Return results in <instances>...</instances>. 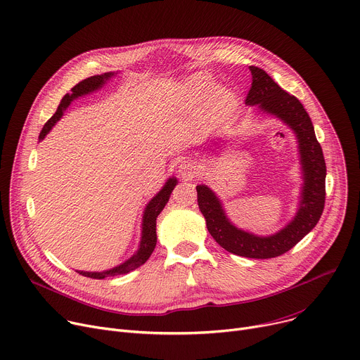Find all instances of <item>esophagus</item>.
Here are the masks:
<instances>
[{
  "instance_id": "obj_1",
  "label": "esophagus",
  "mask_w": 360,
  "mask_h": 360,
  "mask_svg": "<svg viewBox=\"0 0 360 360\" xmlns=\"http://www.w3.org/2000/svg\"><path fill=\"white\" fill-rule=\"evenodd\" d=\"M198 174V167L193 160H184L178 166V175L182 179H193Z\"/></svg>"
}]
</instances>
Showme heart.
I'll use <instances>...</instances> for the list:
<instances>
[{"label": "heart", "instance_id": "1", "mask_svg": "<svg viewBox=\"0 0 360 360\" xmlns=\"http://www.w3.org/2000/svg\"><path fill=\"white\" fill-rule=\"evenodd\" d=\"M214 84L210 74L198 72L182 84L179 92L181 111L193 117L204 112V122L210 127L226 123L238 107V97L231 88Z\"/></svg>", "mask_w": 360, "mask_h": 360}]
</instances>
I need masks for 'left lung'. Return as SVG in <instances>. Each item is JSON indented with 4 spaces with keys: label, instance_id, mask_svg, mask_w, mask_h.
I'll return each instance as SVG.
<instances>
[{
    "label": "left lung",
    "instance_id": "8db88e82",
    "mask_svg": "<svg viewBox=\"0 0 360 360\" xmlns=\"http://www.w3.org/2000/svg\"><path fill=\"white\" fill-rule=\"evenodd\" d=\"M249 69L252 88L245 100L246 105L256 107L260 114L276 117L295 134L302 179L297 212L276 233L259 236L237 227L229 219L223 201L210 186L197 185V194L207 229L223 249L243 257L269 259L292 249L319 223L326 200V162L314 126L302 104L283 91L263 69L256 66ZM224 148L226 140H220L212 152L219 156Z\"/></svg>",
    "mask_w": 360,
    "mask_h": 360
}]
</instances>
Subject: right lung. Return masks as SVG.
I'll list each match as a JSON object with an SVG mask.
<instances>
[{
	"instance_id": "1",
	"label": "right lung",
	"mask_w": 360,
	"mask_h": 360,
	"mask_svg": "<svg viewBox=\"0 0 360 360\" xmlns=\"http://www.w3.org/2000/svg\"><path fill=\"white\" fill-rule=\"evenodd\" d=\"M115 75H117V72H105V74L94 75L91 78H86V79H84L82 82H79L78 85L72 88L70 94H66L65 97L62 98L56 112L49 118V122H47L44 124V127L41 129L39 140L41 141L47 134H49V131L62 118L63 112L72 104V101H75L81 97H85V95H89L95 91L101 89ZM176 184H178V179L175 176L167 178L166 182L163 184V186L160 188L159 193L146 204L145 210H143V215H141V234H140L139 248L127 260H124L123 263H120V265H117L111 269H107V271H100V272L77 271V272L82 276H88V278H92V279H104L107 276L129 274V272L137 269L139 266H141L143 263H145L150 257V255L153 253V250L156 248V242H158L156 219H158V215L160 214V211L165 208L166 202L169 201V197L172 194L174 188L176 186Z\"/></svg>"
}]
</instances>
